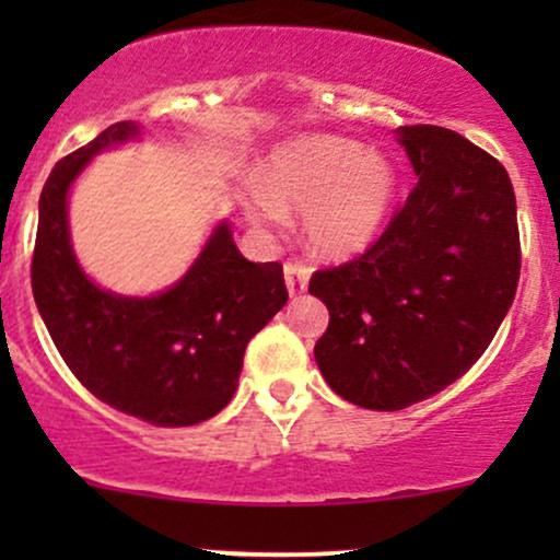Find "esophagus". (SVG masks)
Instances as JSON below:
<instances>
[{"label": "esophagus", "instance_id": "1", "mask_svg": "<svg viewBox=\"0 0 560 560\" xmlns=\"http://www.w3.org/2000/svg\"><path fill=\"white\" fill-rule=\"evenodd\" d=\"M284 279H287V289L292 298H298L307 289V279H311V268L300 260H289L284 262Z\"/></svg>", "mask_w": 560, "mask_h": 560}]
</instances>
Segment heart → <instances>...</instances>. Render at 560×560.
<instances>
[{
  "label": "heart",
  "mask_w": 560,
  "mask_h": 560,
  "mask_svg": "<svg viewBox=\"0 0 560 560\" xmlns=\"http://www.w3.org/2000/svg\"><path fill=\"white\" fill-rule=\"evenodd\" d=\"M397 197L400 171L387 152L313 133L273 147L244 213L255 226L281 229L289 208L305 210L307 242L329 258H352L382 236Z\"/></svg>",
  "instance_id": "obj_1"
}]
</instances>
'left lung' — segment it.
Returning <instances> with one entry per match:
<instances>
[{
    "label": "left lung",
    "mask_w": 560,
    "mask_h": 560,
    "mask_svg": "<svg viewBox=\"0 0 560 560\" xmlns=\"http://www.w3.org/2000/svg\"><path fill=\"white\" fill-rule=\"evenodd\" d=\"M395 133L419 184L361 258L307 287L329 307L313 350L320 374L371 410H402L464 376L503 324L522 268L503 165L450 128Z\"/></svg>",
    "instance_id": "obj_1"
}]
</instances>
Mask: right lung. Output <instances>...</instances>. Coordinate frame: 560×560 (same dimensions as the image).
<instances>
[{
  "instance_id": "add662e5",
  "label": "right lung",
  "mask_w": 560,
  "mask_h": 560,
  "mask_svg": "<svg viewBox=\"0 0 560 560\" xmlns=\"http://www.w3.org/2000/svg\"><path fill=\"white\" fill-rule=\"evenodd\" d=\"M137 139L141 126L120 120L55 165L38 199L31 287L62 361L94 397L155 427H191L234 397L247 342L289 298L284 268L242 258L221 221L165 292L126 298L94 284L70 242V186L94 155Z\"/></svg>"
}]
</instances>
